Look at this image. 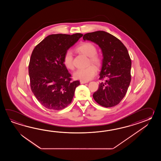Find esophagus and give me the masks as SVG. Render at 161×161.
Here are the masks:
<instances>
[{"instance_id": "34e87169", "label": "esophagus", "mask_w": 161, "mask_h": 161, "mask_svg": "<svg viewBox=\"0 0 161 161\" xmlns=\"http://www.w3.org/2000/svg\"><path fill=\"white\" fill-rule=\"evenodd\" d=\"M80 84H85L86 83H88V82L87 81H84V80H80Z\"/></svg>"}]
</instances>
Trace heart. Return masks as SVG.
<instances>
[{"instance_id":"1","label":"heart","mask_w":161,"mask_h":161,"mask_svg":"<svg viewBox=\"0 0 161 161\" xmlns=\"http://www.w3.org/2000/svg\"><path fill=\"white\" fill-rule=\"evenodd\" d=\"M78 51L89 57V63L99 67L101 64L102 60L99 56L97 55V49L96 46L92 42H86L82 43L76 48ZM63 63L68 69H74L73 55L72 52L68 50L65 52L63 56ZM97 72V69L93 65H90L86 69H78L74 73V77L76 79L88 81L92 79Z\"/></svg>"}]
</instances>
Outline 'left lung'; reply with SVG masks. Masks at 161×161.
Segmentation results:
<instances>
[{
	"label": "left lung",
	"instance_id": "1",
	"mask_svg": "<svg viewBox=\"0 0 161 161\" xmlns=\"http://www.w3.org/2000/svg\"><path fill=\"white\" fill-rule=\"evenodd\" d=\"M83 39L96 43L103 53L99 79L106 80L99 83L93 98L101 106H116L125 96L131 80V60L127 48L120 40L104 31L86 33Z\"/></svg>",
	"mask_w": 161,
	"mask_h": 161
}]
</instances>
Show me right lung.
<instances>
[{
  "instance_id": "1",
  "label": "right lung",
  "mask_w": 161,
  "mask_h": 161,
  "mask_svg": "<svg viewBox=\"0 0 161 161\" xmlns=\"http://www.w3.org/2000/svg\"><path fill=\"white\" fill-rule=\"evenodd\" d=\"M83 34H51L36 46L31 55L29 74L32 92L42 106L58 110L71 103L78 80L72 81L63 56Z\"/></svg>"
}]
</instances>
